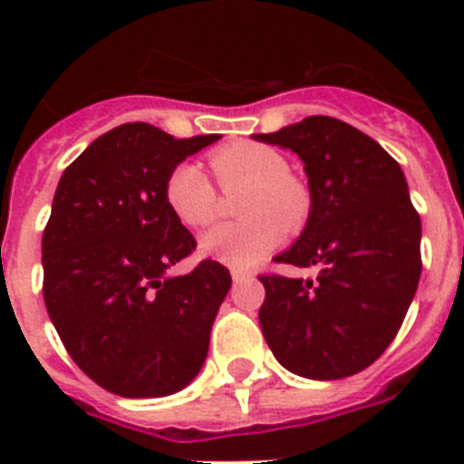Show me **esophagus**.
<instances>
[{"mask_svg":"<svg viewBox=\"0 0 464 464\" xmlns=\"http://www.w3.org/2000/svg\"><path fill=\"white\" fill-rule=\"evenodd\" d=\"M231 276H233V282H236V284H243V282H250V279H253V272H250V269L233 267Z\"/></svg>","mask_w":464,"mask_h":464,"instance_id":"esophagus-1","label":"esophagus"}]
</instances>
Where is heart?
<instances>
[{
  "label": "heart",
  "instance_id": "b5f03b06",
  "mask_svg": "<svg viewBox=\"0 0 464 464\" xmlns=\"http://www.w3.org/2000/svg\"><path fill=\"white\" fill-rule=\"evenodd\" d=\"M211 170L224 192L246 189L238 202V224H221L207 231L199 250L231 267H250L265 260L289 231H298L310 214V192L304 180L289 173L282 151L257 141H233L211 151ZM166 204L189 228L211 224L218 214V192L202 168L180 163L166 180Z\"/></svg>",
  "mask_w": 464,
  "mask_h": 464
}]
</instances>
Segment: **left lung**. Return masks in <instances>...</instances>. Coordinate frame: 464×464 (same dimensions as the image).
Here are the masks:
<instances>
[{"label":"left lung","mask_w":464,"mask_h":464,"mask_svg":"<svg viewBox=\"0 0 464 464\" xmlns=\"http://www.w3.org/2000/svg\"><path fill=\"white\" fill-rule=\"evenodd\" d=\"M255 140L304 160L308 221L275 262L315 269L310 279L260 276L262 334L291 373H359L395 339L421 276V218L402 168L368 134L327 115Z\"/></svg>","instance_id":"1"}]
</instances>
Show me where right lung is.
<instances>
[{"instance_id": "add662e5", "label": "right lung", "mask_w": 464, "mask_h": 464, "mask_svg": "<svg viewBox=\"0 0 464 464\" xmlns=\"http://www.w3.org/2000/svg\"><path fill=\"white\" fill-rule=\"evenodd\" d=\"M217 140L127 122L62 173L43 231V298L69 356L108 392L173 395L207 359L231 275L214 260L166 275L197 247L168 209L166 180Z\"/></svg>"}]
</instances>
